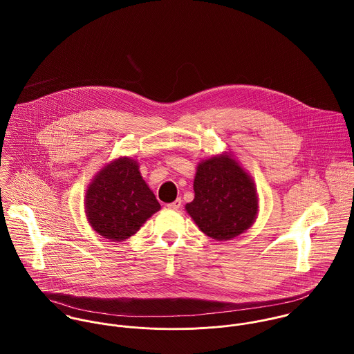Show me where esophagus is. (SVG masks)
<instances>
[{
  "label": "esophagus",
  "mask_w": 354,
  "mask_h": 354,
  "mask_svg": "<svg viewBox=\"0 0 354 354\" xmlns=\"http://www.w3.org/2000/svg\"><path fill=\"white\" fill-rule=\"evenodd\" d=\"M167 207H169L170 209H178V208L181 207V199H177V201H174V202L169 203Z\"/></svg>",
  "instance_id": "34e87169"
}]
</instances>
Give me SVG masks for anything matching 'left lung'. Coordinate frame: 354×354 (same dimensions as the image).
I'll use <instances>...</instances> for the list:
<instances>
[{"mask_svg":"<svg viewBox=\"0 0 354 354\" xmlns=\"http://www.w3.org/2000/svg\"><path fill=\"white\" fill-rule=\"evenodd\" d=\"M195 199L185 205L204 234L218 241L244 233L257 214L251 177L227 155L214 156L198 166Z\"/></svg>","mask_w":354,"mask_h":354,"instance_id":"8db88e82","label":"left lung"}]
</instances>
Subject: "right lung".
Wrapping results in <instances>:
<instances>
[{"mask_svg": "<svg viewBox=\"0 0 354 354\" xmlns=\"http://www.w3.org/2000/svg\"><path fill=\"white\" fill-rule=\"evenodd\" d=\"M159 208L138 162L131 158H120L102 169L86 194L88 222L111 241L133 236Z\"/></svg>", "mask_w": 354, "mask_h": 354, "instance_id": "obj_1", "label": "right lung"}]
</instances>
